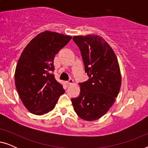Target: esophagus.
Returning <instances> with one entry per match:
<instances>
[{"mask_svg":"<svg viewBox=\"0 0 148 148\" xmlns=\"http://www.w3.org/2000/svg\"><path fill=\"white\" fill-rule=\"evenodd\" d=\"M73 83H74V81L72 79H70L67 82H66V84H67L69 86V85H72L73 84Z\"/></svg>","mask_w":148,"mask_h":148,"instance_id":"1","label":"esophagus"}]
</instances>
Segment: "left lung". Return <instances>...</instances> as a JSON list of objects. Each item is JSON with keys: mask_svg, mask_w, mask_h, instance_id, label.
Instances as JSON below:
<instances>
[{"mask_svg": "<svg viewBox=\"0 0 148 148\" xmlns=\"http://www.w3.org/2000/svg\"><path fill=\"white\" fill-rule=\"evenodd\" d=\"M73 40L81 50L89 79L80 83L79 96L72 98L71 102L79 118L96 121L112 107L120 91L121 75L118 59L101 36H75Z\"/></svg>", "mask_w": 148, "mask_h": 148, "instance_id": "left-lung-1", "label": "left lung"}]
</instances>
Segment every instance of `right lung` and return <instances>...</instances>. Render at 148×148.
<instances>
[{
  "label": "right lung",
  "mask_w": 148,
  "mask_h": 148,
  "mask_svg": "<svg viewBox=\"0 0 148 148\" xmlns=\"http://www.w3.org/2000/svg\"><path fill=\"white\" fill-rule=\"evenodd\" d=\"M72 37L45 31L25 46L18 60L15 84L24 106L30 112L44 115L52 110L64 90L53 74L54 58Z\"/></svg>",
  "instance_id": "add662e5"
}]
</instances>
